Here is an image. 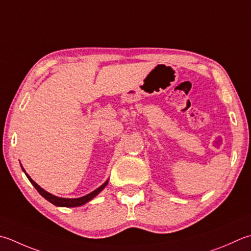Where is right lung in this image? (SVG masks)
<instances>
[{"mask_svg":"<svg viewBox=\"0 0 251 251\" xmlns=\"http://www.w3.org/2000/svg\"><path fill=\"white\" fill-rule=\"evenodd\" d=\"M23 171L25 172V170L23 169ZM27 175V174H26ZM28 179L30 180V183L34 186V188H36L38 190V193L40 194L43 198H46L48 201H50L51 203L57 205V207H67V208H73V207H79V205H82L85 204L86 202H88V201L91 200L93 197H96V196L100 193V191L105 187V186L107 185V181H105L104 184L101 185L99 188L96 189L95 191H92V193L88 194L86 196H83V197L81 198H76V199H67V198H60V197H56V196H53L51 194H49L48 191L43 190L40 186L37 185L34 181L30 178V176L27 175Z\"/></svg>","mask_w":251,"mask_h":251,"instance_id":"1","label":"right lung"}]
</instances>
